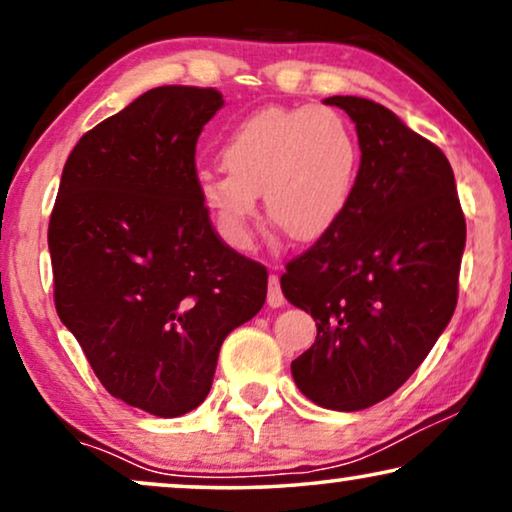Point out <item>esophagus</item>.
<instances>
[{"instance_id":"1","label":"esophagus","mask_w":512,"mask_h":512,"mask_svg":"<svg viewBox=\"0 0 512 512\" xmlns=\"http://www.w3.org/2000/svg\"><path fill=\"white\" fill-rule=\"evenodd\" d=\"M268 305L270 307L284 305V293H282V286H279L277 275H270V279H268Z\"/></svg>"}]
</instances>
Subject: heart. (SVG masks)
<instances>
[{
	"label": "heart",
	"mask_w": 512,
	"mask_h": 512,
	"mask_svg": "<svg viewBox=\"0 0 512 512\" xmlns=\"http://www.w3.org/2000/svg\"><path fill=\"white\" fill-rule=\"evenodd\" d=\"M223 174H200V200L223 240L235 249L251 244L256 195L268 219L293 240L328 233L354 195L359 142L331 107H268L223 139Z\"/></svg>",
	"instance_id": "1"
}]
</instances>
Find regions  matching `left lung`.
I'll use <instances>...</instances> for the list:
<instances>
[{
	"mask_svg": "<svg viewBox=\"0 0 512 512\" xmlns=\"http://www.w3.org/2000/svg\"><path fill=\"white\" fill-rule=\"evenodd\" d=\"M361 149L338 223L286 263L282 291L317 321L293 380L328 410H366L415 373L450 324L466 244L450 160L387 107L335 95Z\"/></svg>",
	"mask_w": 512,
	"mask_h": 512,
	"instance_id": "obj_1",
	"label": "left lung"
}]
</instances>
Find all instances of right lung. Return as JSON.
Wrapping results in <instances>:
<instances>
[{"mask_svg":"<svg viewBox=\"0 0 512 512\" xmlns=\"http://www.w3.org/2000/svg\"><path fill=\"white\" fill-rule=\"evenodd\" d=\"M216 88L160 86L79 139L48 223L53 300L102 387L156 417L198 408L226 335L258 314L265 265L202 205L195 144Z\"/></svg>","mask_w":512,"mask_h":512,"instance_id":"obj_1","label":"right lung"}]
</instances>
